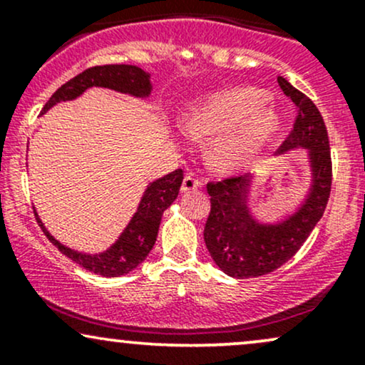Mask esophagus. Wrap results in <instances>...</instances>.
<instances>
[{"label":"esophagus","instance_id":"esophagus-1","mask_svg":"<svg viewBox=\"0 0 365 365\" xmlns=\"http://www.w3.org/2000/svg\"><path fill=\"white\" fill-rule=\"evenodd\" d=\"M199 187H200V180L192 177V175H187V177L183 178V182H182L183 194H187V192H192V190H197Z\"/></svg>","mask_w":365,"mask_h":365}]
</instances>
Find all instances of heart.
Instances as JSON below:
<instances>
[{"mask_svg":"<svg viewBox=\"0 0 365 365\" xmlns=\"http://www.w3.org/2000/svg\"><path fill=\"white\" fill-rule=\"evenodd\" d=\"M266 96L252 89L221 92L192 108L185 130L192 137L217 135L209 158L220 170H238L261 150L279 127Z\"/></svg>","mask_w":365,"mask_h":365,"instance_id":"1","label":"heart"}]
</instances>
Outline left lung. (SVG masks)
I'll return each instance as SVG.
<instances>
[{"instance_id":"obj_1","label":"left lung","mask_w":365,"mask_h":365,"mask_svg":"<svg viewBox=\"0 0 365 365\" xmlns=\"http://www.w3.org/2000/svg\"><path fill=\"white\" fill-rule=\"evenodd\" d=\"M283 94L297 108L293 130L278 153L305 148L312 168L311 194L295 215L278 225H261L247 209L249 175L207 182L211 212L204 226V242L212 261L233 278H257L269 274L299 252L328 204L333 165L328 130L319 110L304 92L278 77Z\"/></svg>"}]
</instances>
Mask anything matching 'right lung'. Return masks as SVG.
I'll use <instances>...</instances> for the list:
<instances>
[{"label":"right lung","instance_id":"right-lung-1","mask_svg":"<svg viewBox=\"0 0 365 365\" xmlns=\"http://www.w3.org/2000/svg\"><path fill=\"white\" fill-rule=\"evenodd\" d=\"M89 87H108V89L125 92V94L137 96V98H148L150 94L149 73L133 65H103L91 66L83 70L77 77L70 78L63 83L49 101L44 104L43 113L60 101H70L78 98L83 91ZM183 182V171L175 170L165 175L163 178L154 180L142 195L139 209L133 215L127 228L123 230L116 244H113L106 252L101 254H82L77 250L61 245L56 238L49 235L44 228L43 221L37 217V223L43 228L44 235L54 247H58L61 254L72 259L75 264L82 266L83 269L92 271L96 274L115 278V276L127 274L135 269L139 264L148 257L154 244H156L159 223H161L163 212L168 209L173 200L177 199L180 185Z\"/></svg>","mask_w":365,"mask_h":365}]
</instances>
